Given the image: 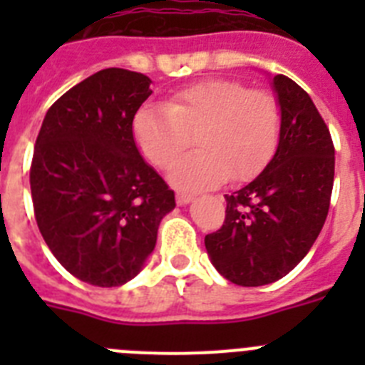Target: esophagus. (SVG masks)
I'll return each instance as SVG.
<instances>
[{
	"label": "esophagus",
	"instance_id": "34e87169",
	"mask_svg": "<svg viewBox=\"0 0 365 365\" xmlns=\"http://www.w3.org/2000/svg\"><path fill=\"white\" fill-rule=\"evenodd\" d=\"M177 205L185 206V205H190V202L193 201V195H190V193H177Z\"/></svg>",
	"mask_w": 365,
	"mask_h": 365
}]
</instances>
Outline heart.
<instances>
[{
    "instance_id": "heart-1",
    "label": "heart",
    "mask_w": 365,
    "mask_h": 365,
    "mask_svg": "<svg viewBox=\"0 0 365 365\" xmlns=\"http://www.w3.org/2000/svg\"><path fill=\"white\" fill-rule=\"evenodd\" d=\"M279 130L282 113L272 95L222 78L186 87L164 106H144L133 118L138 148L159 168L185 151L195 135L199 151L168 170V180L186 192L256 175L278 146Z\"/></svg>"
}]
</instances>
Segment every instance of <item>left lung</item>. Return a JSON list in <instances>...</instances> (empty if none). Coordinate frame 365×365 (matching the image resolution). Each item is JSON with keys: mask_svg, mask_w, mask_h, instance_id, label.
Returning a JSON list of instances; mask_svg holds the SVG:
<instances>
[{"mask_svg": "<svg viewBox=\"0 0 365 365\" xmlns=\"http://www.w3.org/2000/svg\"><path fill=\"white\" fill-rule=\"evenodd\" d=\"M270 86L282 113L274 157L256 179L225 195V222L205 237L215 270L243 287L278 282L307 256L333 192L334 146L314 102L283 74Z\"/></svg>", "mask_w": 365, "mask_h": 365, "instance_id": "1", "label": "left lung"}]
</instances>
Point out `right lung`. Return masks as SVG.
Instances as JSON below:
<instances>
[{
  "mask_svg": "<svg viewBox=\"0 0 365 365\" xmlns=\"http://www.w3.org/2000/svg\"><path fill=\"white\" fill-rule=\"evenodd\" d=\"M151 80L109 67L51 106L38 133L31 193L38 228L60 265L95 287L133 279L175 208V193L143 159L133 118Z\"/></svg>",
  "mask_w": 365,
  "mask_h": 365,
  "instance_id": "add662e5",
  "label": "right lung"
}]
</instances>
